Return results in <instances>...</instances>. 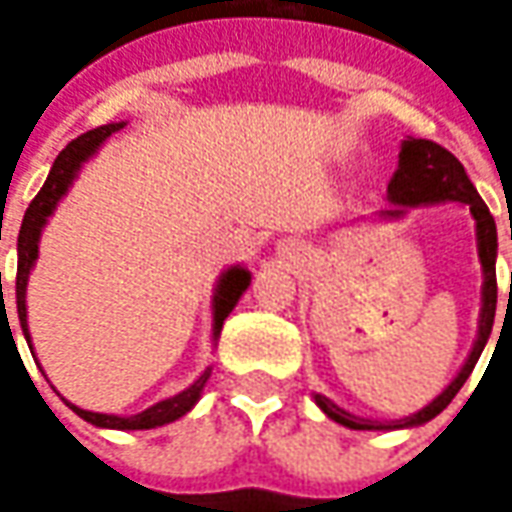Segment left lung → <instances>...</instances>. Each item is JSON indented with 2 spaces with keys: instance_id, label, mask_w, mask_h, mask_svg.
Wrapping results in <instances>:
<instances>
[{
  "instance_id": "left-lung-1",
  "label": "left lung",
  "mask_w": 512,
  "mask_h": 512,
  "mask_svg": "<svg viewBox=\"0 0 512 512\" xmlns=\"http://www.w3.org/2000/svg\"><path fill=\"white\" fill-rule=\"evenodd\" d=\"M387 202L393 207L382 210V219H402L407 207L419 205H439V202H462L470 207L473 219H476V245H479V259H482V313H479V333H476V344L467 356V362L459 370V376L444 387L442 393L433 402L422 407L419 413L399 419V422H373V419H362L342 410L339 404H333L327 396L316 393L313 399L325 410L333 422L344 424L350 430H402V427H419V424L430 422L442 413L447 404L453 402V396L462 390L467 376L473 373V367L482 356L484 344L490 339L493 330V319H496V299H499V287H496V250H499V239H496V222L490 216V210L482 202L479 190L467 179L464 165L442 145L430 142V139H404L402 153H399V168L393 173L390 185H387ZM512 296V287H510ZM504 330V327H502Z\"/></svg>"
}]
</instances>
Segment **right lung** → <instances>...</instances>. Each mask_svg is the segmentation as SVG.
Here are the masks:
<instances>
[{
  "label": "right lung",
  "mask_w": 512,
  "mask_h": 512,
  "mask_svg": "<svg viewBox=\"0 0 512 512\" xmlns=\"http://www.w3.org/2000/svg\"><path fill=\"white\" fill-rule=\"evenodd\" d=\"M119 128H125V122H119V125H102V128H93L88 130V133H82L79 139H73L68 148L56 156V162H53V168H50L45 185H42V190L36 193V199H33L28 210H25L22 230H19V242H16V253H19V265H16V310H19V325H22V333H25L28 344L30 333L25 293H28L30 270H33L36 256H39V236H42V227L48 225V216L56 210L59 199L68 193V187L73 185L79 168L88 162L96 150L102 148V142L108 139L110 133H116ZM247 285H250V273H247L245 267L236 265L222 273V279H219V285H216V296H213V339L219 336V330L225 325L227 313H230V310L236 307V302L242 299V293L247 290ZM207 379H210V370H205V373L190 384L187 390L170 396L165 402H156L153 407H148V410L136 413V416L90 413V410H82V407H76V404H68L76 416H82L85 422L96 424V427H108V430H150V427H162V424L176 422V419L185 416L187 410H193V404L199 402L202 387H205Z\"/></svg>",
  "instance_id": "add662e5"
}]
</instances>
